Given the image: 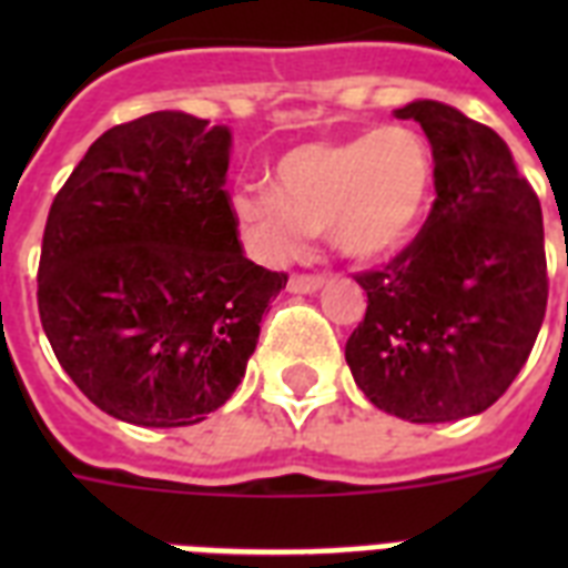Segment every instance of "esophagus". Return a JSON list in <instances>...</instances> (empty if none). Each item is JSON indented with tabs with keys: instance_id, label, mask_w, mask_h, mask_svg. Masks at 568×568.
<instances>
[{
	"instance_id": "1",
	"label": "esophagus",
	"mask_w": 568,
	"mask_h": 568,
	"mask_svg": "<svg viewBox=\"0 0 568 568\" xmlns=\"http://www.w3.org/2000/svg\"><path fill=\"white\" fill-rule=\"evenodd\" d=\"M321 285H324V276L297 274V276H292V280H288V292H292V294H315Z\"/></svg>"
}]
</instances>
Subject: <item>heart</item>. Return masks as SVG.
Instances as JSON below:
<instances>
[{"mask_svg":"<svg viewBox=\"0 0 568 568\" xmlns=\"http://www.w3.org/2000/svg\"><path fill=\"white\" fill-rule=\"evenodd\" d=\"M436 182L430 144L409 126H379L342 141H312L274 164V185H244L230 205L250 247L285 262L315 232L354 262H377L422 226Z\"/></svg>","mask_w":568,"mask_h":568,"instance_id":"obj_1","label":"heart"}]
</instances>
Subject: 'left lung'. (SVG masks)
Listing matches in <instances>:
<instances>
[{"mask_svg":"<svg viewBox=\"0 0 568 568\" xmlns=\"http://www.w3.org/2000/svg\"><path fill=\"white\" fill-rule=\"evenodd\" d=\"M395 114L430 141L436 200L409 247L356 276L368 310L345 359L383 413L457 422L489 409L537 342L548 303L542 209L498 132L436 100Z\"/></svg>","mask_w":568,"mask_h":568,"instance_id":"obj_1","label":"left lung"}]
</instances>
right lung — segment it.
Returning <instances> with one entry per match:
<instances>
[{
  "label": "right lung",
  "instance_id": "right-lung-1",
  "mask_svg": "<svg viewBox=\"0 0 568 568\" xmlns=\"http://www.w3.org/2000/svg\"><path fill=\"white\" fill-rule=\"evenodd\" d=\"M230 150L226 126L153 111L97 138L49 209L40 324L120 422L185 427L226 404L288 283L244 256Z\"/></svg>",
  "mask_w": 568,
  "mask_h": 568
}]
</instances>
